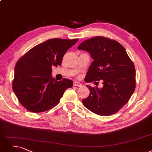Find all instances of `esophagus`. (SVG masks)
I'll use <instances>...</instances> for the list:
<instances>
[{
    "label": "esophagus",
    "mask_w": 152,
    "mask_h": 152,
    "mask_svg": "<svg viewBox=\"0 0 152 152\" xmlns=\"http://www.w3.org/2000/svg\"><path fill=\"white\" fill-rule=\"evenodd\" d=\"M74 86H76V87H82V84L78 82H74Z\"/></svg>",
    "instance_id": "esophagus-1"
}]
</instances>
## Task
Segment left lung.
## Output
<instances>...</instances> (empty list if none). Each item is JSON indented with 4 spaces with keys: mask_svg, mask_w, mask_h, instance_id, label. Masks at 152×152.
<instances>
[{
    "mask_svg": "<svg viewBox=\"0 0 152 152\" xmlns=\"http://www.w3.org/2000/svg\"><path fill=\"white\" fill-rule=\"evenodd\" d=\"M77 48L88 52L94 60L86 82L102 80L103 84L102 88L87 86L90 95L82 100L83 105L101 116L117 112L135 88V69L125 48L117 41L99 36L83 42Z\"/></svg>",
    "mask_w": 152,
    "mask_h": 152,
    "instance_id": "8db88e82",
    "label": "left lung"
}]
</instances>
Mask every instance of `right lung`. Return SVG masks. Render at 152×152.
I'll use <instances>...</instances> for the list:
<instances>
[{
  "label": "right lung",
  "mask_w": 152,
  "mask_h": 152,
  "mask_svg": "<svg viewBox=\"0 0 152 152\" xmlns=\"http://www.w3.org/2000/svg\"><path fill=\"white\" fill-rule=\"evenodd\" d=\"M78 41L52 39L28 51L15 66L12 88L21 105L39 113L56 106L65 90L73 82L64 78L57 81L52 76V66L60 65L66 52Z\"/></svg>",
  "instance_id": "right-lung-1"
}]
</instances>
